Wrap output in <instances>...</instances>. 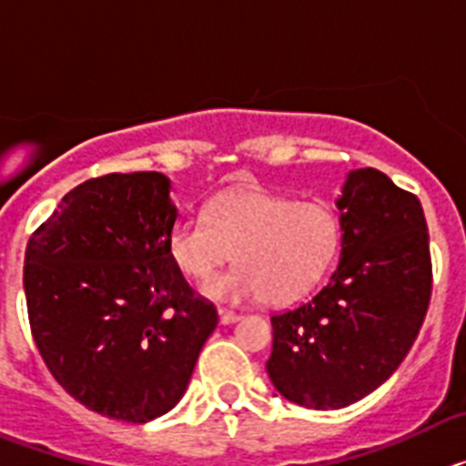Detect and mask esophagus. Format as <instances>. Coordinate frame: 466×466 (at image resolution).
<instances>
[{
	"mask_svg": "<svg viewBox=\"0 0 466 466\" xmlns=\"http://www.w3.org/2000/svg\"><path fill=\"white\" fill-rule=\"evenodd\" d=\"M240 319V315L238 312H230V310H219V322L221 324H233Z\"/></svg>",
	"mask_w": 466,
	"mask_h": 466,
	"instance_id": "obj_1",
	"label": "esophagus"
}]
</instances>
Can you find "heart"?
Here are the masks:
<instances>
[{
	"label": "heart",
	"instance_id": "obj_1",
	"mask_svg": "<svg viewBox=\"0 0 466 466\" xmlns=\"http://www.w3.org/2000/svg\"><path fill=\"white\" fill-rule=\"evenodd\" d=\"M343 221L324 200L296 203L266 188H236L212 198L205 214H188L172 226L167 252L191 279L217 275L203 294L221 303H252L268 296L287 303L308 294L336 261Z\"/></svg>",
	"mask_w": 466,
	"mask_h": 466
}]
</instances>
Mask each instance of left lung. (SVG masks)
Listing matches in <instances>:
<instances>
[{"label": "left lung", "mask_w": 466, "mask_h": 466, "mask_svg": "<svg viewBox=\"0 0 466 466\" xmlns=\"http://www.w3.org/2000/svg\"><path fill=\"white\" fill-rule=\"evenodd\" d=\"M339 268L294 310L270 317L266 371L284 399L345 409L392 376L413 348L431 296L422 205L373 167L352 170L336 200Z\"/></svg>", "instance_id": "8db88e82"}]
</instances>
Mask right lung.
I'll list each match as a JSON object with an SVG mask.
<instances>
[{
  "instance_id": "add662e5",
  "label": "right lung",
  "mask_w": 466,
  "mask_h": 466,
  "mask_svg": "<svg viewBox=\"0 0 466 466\" xmlns=\"http://www.w3.org/2000/svg\"><path fill=\"white\" fill-rule=\"evenodd\" d=\"M170 179L111 172L67 193L25 249V299L41 360L86 409L149 422L184 397L217 308L167 252Z\"/></svg>"
}]
</instances>
